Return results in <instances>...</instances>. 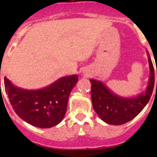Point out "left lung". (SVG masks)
Returning a JSON list of instances; mask_svg holds the SVG:
<instances>
[{"label":"left lung","instance_id":"obj_1","mask_svg":"<svg viewBox=\"0 0 157 157\" xmlns=\"http://www.w3.org/2000/svg\"><path fill=\"white\" fill-rule=\"evenodd\" d=\"M147 54L150 67L148 85L144 92L137 96H119L112 92L103 82L95 79L90 80L92 83L93 107L104 122L112 125L125 124L135 118L148 103L154 87L155 75L153 63L147 51Z\"/></svg>","mask_w":157,"mask_h":157}]
</instances>
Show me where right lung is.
<instances>
[{
  "mask_svg": "<svg viewBox=\"0 0 157 157\" xmlns=\"http://www.w3.org/2000/svg\"><path fill=\"white\" fill-rule=\"evenodd\" d=\"M77 81L78 76L73 74L39 90H26L4 77V86L14 112L21 119L36 127L48 128L63 120L69 96Z\"/></svg>",
  "mask_w": 157,
  "mask_h": 157,
  "instance_id": "1",
  "label": "right lung"
}]
</instances>
